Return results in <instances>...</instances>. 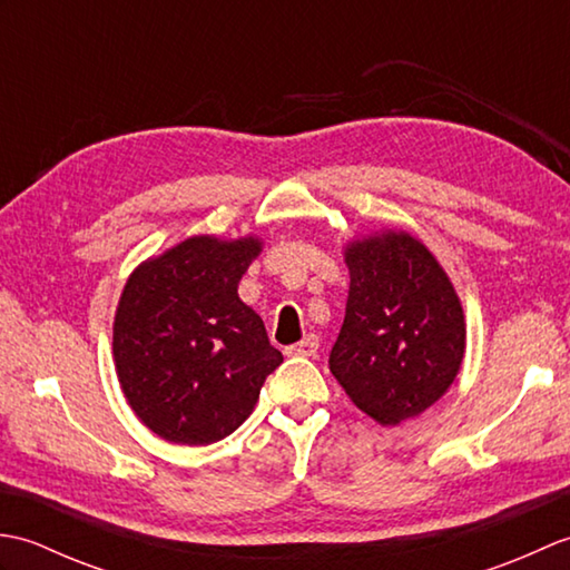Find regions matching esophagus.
<instances>
[{
	"label": "esophagus",
	"mask_w": 570,
	"mask_h": 570,
	"mask_svg": "<svg viewBox=\"0 0 570 570\" xmlns=\"http://www.w3.org/2000/svg\"><path fill=\"white\" fill-rule=\"evenodd\" d=\"M318 347H321L318 335H306L304 341L296 343V345L292 347V355H298V357H316V355H318Z\"/></svg>",
	"instance_id": "1"
}]
</instances>
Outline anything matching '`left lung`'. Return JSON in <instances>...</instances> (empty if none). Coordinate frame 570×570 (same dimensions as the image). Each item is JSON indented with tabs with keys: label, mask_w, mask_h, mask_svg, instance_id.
Segmentation results:
<instances>
[{
	"label": "left lung",
	"mask_w": 570,
	"mask_h": 570,
	"mask_svg": "<svg viewBox=\"0 0 570 570\" xmlns=\"http://www.w3.org/2000/svg\"><path fill=\"white\" fill-rule=\"evenodd\" d=\"M350 292L328 365L380 423L426 411L453 384L465 353L463 308L419 239L386 233L347 245Z\"/></svg>",
	"instance_id": "left-lung-1"
}]
</instances>
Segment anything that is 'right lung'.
<instances>
[{"label":"right lung","mask_w":570,"mask_h":570,"mask_svg":"<svg viewBox=\"0 0 570 570\" xmlns=\"http://www.w3.org/2000/svg\"><path fill=\"white\" fill-rule=\"evenodd\" d=\"M257 254L254 237H190L129 276L115 316V367L129 406L161 439H225L284 362L237 296Z\"/></svg>","instance_id":"add662e5"}]
</instances>
